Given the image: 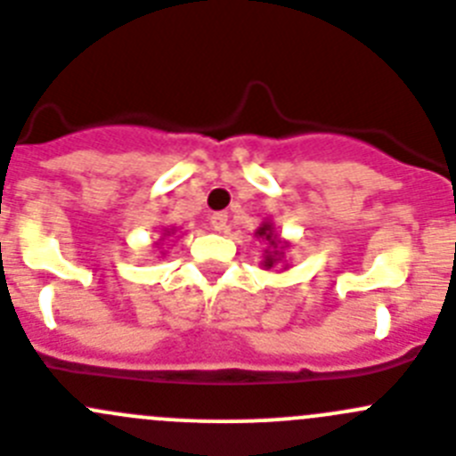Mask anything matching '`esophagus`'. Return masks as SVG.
<instances>
[{
	"mask_svg": "<svg viewBox=\"0 0 456 456\" xmlns=\"http://www.w3.org/2000/svg\"><path fill=\"white\" fill-rule=\"evenodd\" d=\"M210 225L216 232L228 231V212H215V215L210 216Z\"/></svg>",
	"mask_w": 456,
	"mask_h": 456,
	"instance_id": "1",
	"label": "esophagus"
}]
</instances>
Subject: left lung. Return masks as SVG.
Instances as JSON below:
<instances>
[{"label":"left lung","instance_id":"obj_1","mask_svg":"<svg viewBox=\"0 0 456 456\" xmlns=\"http://www.w3.org/2000/svg\"><path fill=\"white\" fill-rule=\"evenodd\" d=\"M255 235L262 237V240L271 246V248L264 250V262H262V266L268 271V268H273L275 264L281 262V257H284V253H281V250L286 248V244H281V240L275 235V231H273V225L268 224V221H264V224L259 225Z\"/></svg>","mask_w":456,"mask_h":456}]
</instances>
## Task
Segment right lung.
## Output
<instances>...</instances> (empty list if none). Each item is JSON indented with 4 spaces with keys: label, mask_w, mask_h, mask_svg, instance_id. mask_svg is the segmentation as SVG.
<instances>
[{
    "label": "right lung",
    "mask_w": 456,
    "mask_h": 456,
    "mask_svg": "<svg viewBox=\"0 0 456 456\" xmlns=\"http://www.w3.org/2000/svg\"><path fill=\"white\" fill-rule=\"evenodd\" d=\"M170 232H172V231H166V235H170ZM166 235H163V237H166Z\"/></svg>",
    "instance_id": "obj_1"
}]
</instances>
